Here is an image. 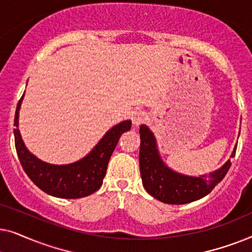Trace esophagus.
<instances>
[{
    "label": "esophagus",
    "mask_w": 252,
    "mask_h": 252,
    "mask_svg": "<svg viewBox=\"0 0 252 252\" xmlns=\"http://www.w3.org/2000/svg\"><path fill=\"white\" fill-rule=\"evenodd\" d=\"M147 120V113L144 111H135L132 115V122L135 126H139Z\"/></svg>",
    "instance_id": "34e87169"
}]
</instances>
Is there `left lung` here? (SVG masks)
<instances>
[{"instance_id":"obj_1","label":"left lung","mask_w":252,"mask_h":252,"mask_svg":"<svg viewBox=\"0 0 252 252\" xmlns=\"http://www.w3.org/2000/svg\"><path fill=\"white\" fill-rule=\"evenodd\" d=\"M140 172L146 190L158 201L167 204H186L210 194L217 184L225 178L230 160L220 170L210 174V179L187 177L175 173L165 166L158 155L156 141L147 126L140 127ZM236 148L232 157L235 156Z\"/></svg>"}]
</instances>
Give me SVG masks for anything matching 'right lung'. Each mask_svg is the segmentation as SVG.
Returning <instances> with one entry per match:
<instances>
[{
	"label": "right lung",
	"instance_id": "add662e5",
	"mask_svg": "<svg viewBox=\"0 0 252 252\" xmlns=\"http://www.w3.org/2000/svg\"><path fill=\"white\" fill-rule=\"evenodd\" d=\"M22 98L17 104L15 123V146L19 161L29 178L47 194L60 198H80L99 189L105 177L110 157L123 133L132 127L126 120L112 127L103 136L91 154L77 163L68 165H51L37 159L24 146L18 129V111Z\"/></svg>",
	"mask_w": 252,
	"mask_h": 252
}]
</instances>
